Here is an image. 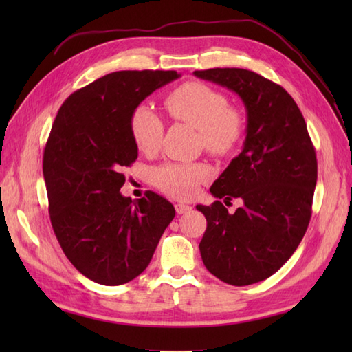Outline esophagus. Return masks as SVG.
<instances>
[{
    "instance_id": "esophagus-1",
    "label": "esophagus",
    "mask_w": 352,
    "mask_h": 352,
    "mask_svg": "<svg viewBox=\"0 0 352 352\" xmlns=\"http://www.w3.org/2000/svg\"><path fill=\"white\" fill-rule=\"evenodd\" d=\"M192 210V207L190 206H188V204H175V212L178 213V214H186V213H189Z\"/></svg>"
}]
</instances>
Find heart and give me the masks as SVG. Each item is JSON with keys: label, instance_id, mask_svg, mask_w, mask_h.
I'll use <instances>...</instances> for the list:
<instances>
[{"label": "heart", "instance_id": "heart-1", "mask_svg": "<svg viewBox=\"0 0 352 352\" xmlns=\"http://www.w3.org/2000/svg\"><path fill=\"white\" fill-rule=\"evenodd\" d=\"M164 107L175 121L199 130L204 146L214 154H227L243 134V119L227 96L203 83H186L164 100ZM131 134L142 153H154L160 145L163 124L151 107H136L131 115ZM212 169L204 163H166L153 172L154 184L166 195L189 199L201 183L207 182Z\"/></svg>", "mask_w": 352, "mask_h": 352}]
</instances>
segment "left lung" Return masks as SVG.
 <instances>
[{
    "instance_id": "8db88e82",
    "label": "left lung",
    "mask_w": 352,
    "mask_h": 352,
    "mask_svg": "<svg viewBox=\"0 0 352 352\" xmlns=\"http://www.w3.org/2000/svg\"><path fill=\"white\" fill-rule=\"evenodd\" d=\"M227 87L246 110L242 153L213 183L214 198H241L228 213L221 201L197 206L207 219L199 242L208 272L233 286L269 278L286 263L307 231L318 180L315 148L294 98L280 85L241 68L195 71Z\"/></svg>"
}]
</instances>
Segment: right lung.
<instances>
[{"label": "right lung", "instance_id": "1", "mask_svg": "<svg viewBox=\"0 0 352 352\" xmlns=\"http://www.w3.org/2000/svg\"><path fill=\"white\" fill-rule=\"evenodd\" d=\"M177 71H118L74 92L58 110L43 153L50 218L65 256L89 280L119 286L149 265L174 219L168 199L124 197L122 169L138 159L134 109L177 80Z\"/></svg>", "mask_w": 352, "mask_h": 352}]
</instances>
